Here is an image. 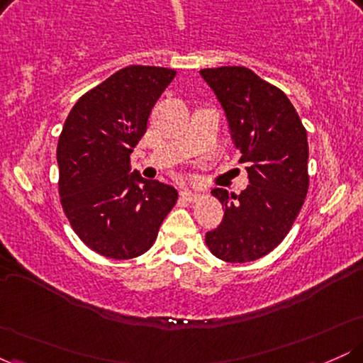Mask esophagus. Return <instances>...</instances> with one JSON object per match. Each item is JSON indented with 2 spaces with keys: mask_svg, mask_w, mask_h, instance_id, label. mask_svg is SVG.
I'll return each instance as SVG.
<instances>
[{
  "mask_svg": "<svg viewBox=\"0 0 363 363\" xmlns=\"http://www.w3.org/2000/svg\"><path fill=\"white\" fill-rule=\"evenodd\" d=\"M181 198L186 199L187 203H196L199 199V194L194 193V191H189V189H182L181 191Z\"/></svg>",
  "mask_w": 363,
  "mask_h": 363,
  "instance_id": "obj_1",
  "label": "esophagus"
}]
</instances>
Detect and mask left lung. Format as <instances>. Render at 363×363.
<instances>
[{
	"label": "left lung",
	"mask_w": 363,
	"mask_h": 363,
	"mask_svg": "<svg viewBox=\"0 0 363 363\" xmlns=\"http://www.w3.org/2000/svg\"><path fill=\"white\" fill-rule=\"evenodd\" d=\"M222 104L249 186L237 196L211 191L225 215L208 232V249L227 262L256 261L281 244L309 189V143L283 91L244 66L201 69Z\"/></svg>",
	"instance_id": "left-lung-1"
}]
</instances>
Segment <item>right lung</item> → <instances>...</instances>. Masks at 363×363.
Instances as JSON below:
<instances>
[{"label": "right lung", "mask_w": 363, "mask_h": 363, "mask_svg": "<svg viewBox=\"0 0 363 363\" xmlns=\"http://www.w3.org/2000/svg\"><path fill=\"white\" fill-rule=\"evenodd\" d=\"M176 72L126 66L78 99L57 141L60 201L66 218L91 251L133 259L155 242L177 203V191L129 174V162L153 106Z\"/></svg>", "instance_id": "add662e5"}]
</instances>
